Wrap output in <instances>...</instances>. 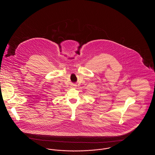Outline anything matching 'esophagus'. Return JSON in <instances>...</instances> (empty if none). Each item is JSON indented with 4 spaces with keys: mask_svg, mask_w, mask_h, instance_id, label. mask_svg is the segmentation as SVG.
Masks as SVG:
<instances>
[{
    "mask_svg": "<svg viewBox=\"0 0 155 155\" xmlns=\"http://www.w3.org/2000/svg\"><path fill=\"white\" fill-rule=\"evenodd\" d=\"M76 87V85H71V88H75Z\"/></svg>",
    "mask_w": 155,
    "mask_h": 155,
    "instance_id": "esophagus-1",
    "label": "esophagus"
}]
</instances>
